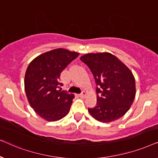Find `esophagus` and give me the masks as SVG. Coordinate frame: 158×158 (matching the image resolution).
Segmentation results:
<instances>
[{"instance_id":"1","label":"esophagus","mask_w":158,"mask_h":158,"mask_svg":"<svg viewBox=\"0 0 158 158\" xmlns=\"http://www.w3.org/2000/svg\"><path fill=\"white\" fill-rule=\"evenodd\" d=\"M79 98H85L86 97V93L85 92H83L82 93H81L80 94H79Z\"/></svg>"}]
</instances>
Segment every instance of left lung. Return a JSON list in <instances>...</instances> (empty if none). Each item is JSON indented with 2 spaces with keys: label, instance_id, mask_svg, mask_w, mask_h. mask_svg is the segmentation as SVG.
Returning <instances> with one entry per match:
<instances>
[{
  "label": "left lung",
  "instance_id": "1",
  "mask_svg": "<svg viewBox=\"0 0 158 158\" xmlns=\"http://www.w3.org/2000/svg\"><path fill=\"white\" fill-rule=\"evenodd\" d=\"M80 60L89 67L97 85V104L88 108L90 114L104 123L123 116L136 95L135 79L131 71L109 52L88 53Z\"/></svg>",
  "mask_w": 158,
  "mask_h": 158
}]
</instances>
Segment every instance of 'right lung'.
I'll list each match as a JSON object with an SVG mask.
<instances>
[{"instance_id": "obj_1", "label": "right lung", "mask_w": 158, "mask_h": 158, "mask_svg": "<svg viewBox=\"0 0 158 158\" xmlns=\"http://www.w3.org/2000/svg\"><path fill=\"white\" fill-rule=\"evenodd\" d=\"M79 53L58 48L37 56L28 66L24 89L31 108L48 121L68 114L74 95L60 91V73Z\"/></svg>"}]
</instances>
